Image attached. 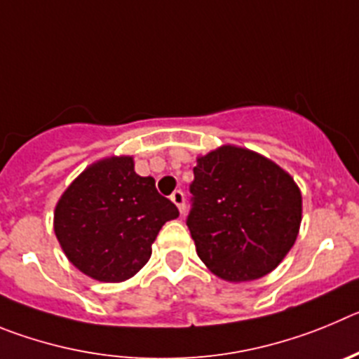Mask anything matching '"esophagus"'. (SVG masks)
Returning a JSON list of instances; mask_svg holds the SVG:
<instances>
[{
    "label": "esophagus",
    "mask_w": 359,
    "mask_h": 359,
    "mask_svg": "<svg viewBox=\"0 0 359 359\" xmlns=\"http://www.w3.org/2000/svg\"><path fill=\"white\" fill-rule=\"evenodd\" d=\"M170 198H172V202L179 208V211L184 212V193L180 191V189H177V191H173V195L170 196Z\"/></svg>",
    "instance_id": "1"
}]
</instances>
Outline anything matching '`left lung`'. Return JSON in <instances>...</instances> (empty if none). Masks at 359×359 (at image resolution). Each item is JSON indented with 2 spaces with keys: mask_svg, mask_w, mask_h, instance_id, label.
Returning a JSON list of instances; mask_svg holds the SVG:
<instances>
[{
  "mask_svg": "<svg viewBox=\"0 0 359 359\" xmlns=\"http://www.w3.org/2000/svg\"><path fill=\"white\" fill-rule=\"evenodd\" d=\"M187 229L202 263L219 279L270 273L299 236L302 195L288 172L248 148L224 144L196 157Z\"/></svg>",
  "mask_w": 359,
  "mask_h": 359,
  "instance_id": "1",
  "label": "left lung"
}]
</instances>
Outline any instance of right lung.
<instances>
[{
	"label": "right lung",
	"instance_id": "add662e5",
	"mask_svg": "<svg viewBox=\"0 0 359 359\" xmlns=\"http://www.w3.org/2000/svg\"><path fill=\"white\" fill-rule=\"evenodd\" d=\"M177 216L154 177L135 173L134 157L111 156L89 164L67 186L55 205L53 229L80 272L123 283L148 263L161 227Z\"/></svg>",
	"mask_w": 359,
	"mask_h": 359
}]
</instances>
